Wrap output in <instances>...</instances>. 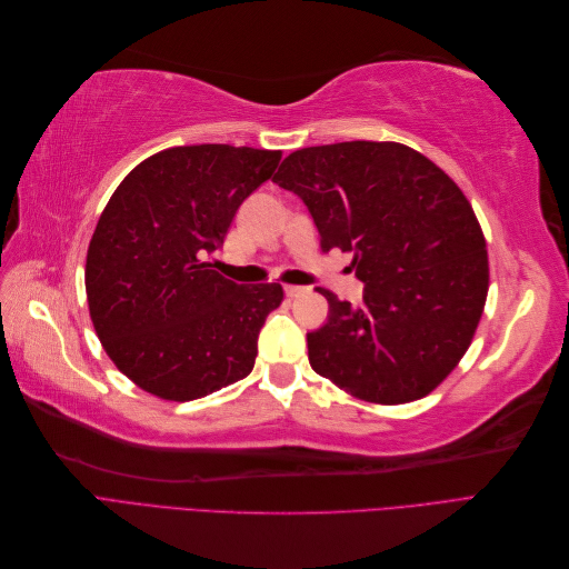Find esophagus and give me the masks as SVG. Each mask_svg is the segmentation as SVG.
<instances>
[{"mask_svg": "<svg viewBox=\"0 0 569 569\" xmlns=\"http://www.w3.org/2000/svg\"><path fill=\"white\" fill-rule=\"evenodd\" d=\"M306 287H299V284H284V295L289 297V299H295V297H301V295H306Z\"/></svg>", "mask_w": 569, "mask_h": 569, "instance_id": "34e87169", "label": "esophagus"}]
</instances>
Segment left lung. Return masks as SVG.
Wrapping results in <instances>:
<instances>
[{"mask_svg":"<svg viewBox=\"0 0 569 569\" xmlns=\"http://www.w3.org/2000/svg\"><path fill=\"white\" fill-rule=\"evenodd\" d=\"M272 182L295 192L322 251H351L363 306L330 303L308 360L370 403H408L439 387L468 351L489 291L487 242L460 187L399 142L306 147Z\"/></svg>","mask_w":569,"mask_h":569,"instance_id":"1","label":"left lung"}]
</instances>
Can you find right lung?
<instances>
[{
  "label": "right lung",
  "instance_id": "obj_1",
  "mask_svg": "<svg viewBox=\"0 0 569 569\" xmlns=\"http://www.w3.org/2000/svg\"><path fill=\"white\" fill-rule=\"evenodd\" d=\"M280 157L230 144L173 147L132 168L109 199L84 289L101 347L140 389L192 401L253 370L258 332L284 291L226 280L209 258Z\"/></svg>",
  "mask_w": 569,
  "mask_h": 569
}]
</instances>
